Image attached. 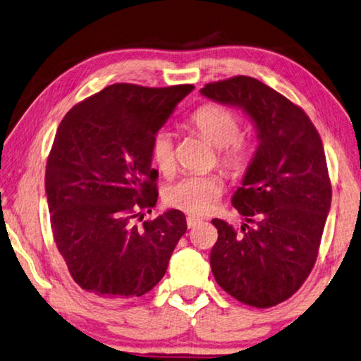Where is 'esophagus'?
<instances>
[{"label": "esophagus", "mask_w": 361, "mask_h": 361, "mask_svg": "<svg viewBox=\"0 0 361 361\" xmlns=\"http://www.w3.org/2000/svg\"><path fill=\"white\" fill-rule=\"evenodd\" d=\"M200 222V219L199 218H194V216H188L186 218V224H188V227L189 228H192V227H195Z\"/></svg>", "instance_id": "esophagus-1"}]
</instances>
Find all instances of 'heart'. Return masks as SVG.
<instances>
[{
	"mask_svg": "<svg viewBox=\"0 0 361 361\" xmlns=\"http://www.w3.org/2000/svg\"><path fill=\"white\" fill-rule=\"evenodd\" d=\"M189 124L208 143L218 148V161L227 172L232 175L246 172L251 153L246 140L240 137L241 121L233 110L219 104H207L195 110ZM149 153L162 173L172 172L175 152L172 134L167 129H159L154 134ZM222 188L224 185L219 175H188L167 188L166 202L188 214L202 216L218 205Z\"/></svg>",
	"mask_w": 361,
	"mask_h": 361,
	"instance_id": "heart-1",
	"label": "heart"
}]
</instances>
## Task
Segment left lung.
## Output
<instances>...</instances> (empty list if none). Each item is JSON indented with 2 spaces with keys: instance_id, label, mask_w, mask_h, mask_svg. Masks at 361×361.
I'll return each mask as SVG.
<instances>
[{
  "instance_id": "obj_1",
  "label": "left lung",
  "mask_w": 361,
  "mask_h": 361,
  "mask_svg": "<svg viewBox=\"0 0 361 361\" xmlns=\"http://www.w3.org/2000/svg\"><path fill=\"white\" fill-rule=\"evenodd\" d=\"M200 93L251 118L259 147L232 205L245 216L241 232L218 228L209 264L222 289L249 306L286 301L316 264L331 205V183L320 135L307 115L257 78L208 83Z\"/></svg>"
}]
</instances>
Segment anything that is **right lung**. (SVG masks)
I'll return each instance as SVG.
<instances>
[{
  "instance_id": "obj_1",
  "label": "right lung",
  "mask_w": 361,
  "mask_h": 361,
  "mask_svg": "<svg viewBox=\"0 0 361 361\" xmlns=\"http://www.w3.org/2000/svg\"><path fill=\"white\" fill-rule=\"evenodd\" d=\"M192 90L115 83L60 123L45 169L51 232L72 279L97 298L152 290L186 232L180 209L137 219L158 202L152 139Z\"/></svg>"
}]
</instances>
